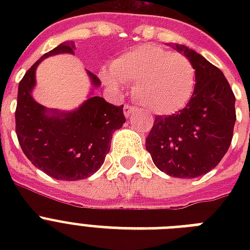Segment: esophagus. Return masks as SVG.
<instances>
[{
  "label": "esophagus",
  "mask_w": 250,
  "mask_h": 250,
  "mask_svg": "<svg viewBox=\"0 0 250 250\" xmlns=\"http://www.w3.org/2000/svg\"><path fill=\"white\" fill-rule=\"evenodd\" d=\"M136 111V107L132 105H125V117H131V114Z\"/></svg>",
  "instance_id": "obj_1"
}]
</instances>
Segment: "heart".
<instances>
[{"label": "heart", "instance_id": "b5f03b06", "mask_svg": "<svg viewBox=\"0 0 250 250\" xmlns=\"http://www.w3.org/2000/svg\"><path fill=\"white\" fill-rule=\"evenodd\" d=\"M102 78L114 90H122V83L135 84L140 104L161 115L184 109L196 88V70L189 58L156 44L121 54L111 63V72Z\"/></svg>", "mask_w": 250, "mask_h": 250}]
</instances>
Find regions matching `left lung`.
<instances>
[{
  "label": "left lung",
  "instance_id": "8db88e82",
  "mask_svg": "<svg viewBox=\"0 0 250 250\" xmlns=\"http://www.w3.org/2000/svg\"><path fill=\"white\" fill-rule=\"evenodd\" d=\"M175 49L193 63L196 88L184 109L156 117L145 145L161 171L175 178H197L213 170L231 145L235 94L223 72L201 54L184 45Z\"/></svg>",
  "mask_w": 250,
  "mask_h": 250
}]
</instances>
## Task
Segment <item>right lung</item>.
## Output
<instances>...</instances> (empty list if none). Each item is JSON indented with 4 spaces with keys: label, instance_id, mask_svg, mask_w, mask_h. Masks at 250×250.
I'll return each mask as SVG.
<instances>
[{
    "label": "right lung",
    "instance_id": "obj_1",
    "mask_svg": "<svg viewBox=\"0 0 250 250\" xmlns=\"http://www.w3.org/2000/svg\"><path fill=\"white\" fill-rule=\"evenodd\" d=\"M72 41L48 52L25 72L18 88L15 131L25 157L33 166L57 180H80L94 174L110 150L111 137L125 122L123 105L93 96L70 113L46 110L31 96L41 61L60 53H74ZM94 86L100 80L88 72Z\"/></svg>",
    "mask_w": 250,
    "mask_h": 250
}]
</instances>
